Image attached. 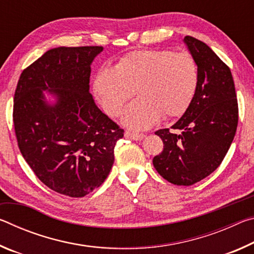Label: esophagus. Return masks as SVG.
Here are the masks:
<instances>
[{"label": "esophagus", "mask_w": 254, "mask_h": 254, "mask_svg": "<svg viewBox=\"0 0 254 254\" xmlns=\"http://www.w3.org/2000/svg\"><path fill=\"white\" fill-rule=\"evenodd\" d=\"M126 134L127 137H130V139H133V140H142L143 137L145 136L143 133H135V132H131V131H126Z\"/></svg>", "instance_id": "1"}]
</instances>
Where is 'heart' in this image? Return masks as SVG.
I'll list each match as a JSON object with an SVG mask.
<instances>
[{"mask_svg":"<svg viewBox=\"0 0 254 254\" xmlns=\"http://www.w3.org/2000/svg\"><path fill=\"white\" fill-rule=\"evenodd\" d=\"M195 58L167 49L136 50L120 59L114 68L97 75L94 91L107 114L118 115L134 95L140 98L123 112L122 122L143 130L165 119L179 118L187 111L198 87Z\"/></svg>","mask_w":254,"mask_h":254,"instance_id":"b5f03b06","label":"heart"}]
</instances>
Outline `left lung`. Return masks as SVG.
Here are the masks:
<instances>
[{"label":"left lung","mask_w":254,"mask_h":254,"mask_svg":"<svg viewBox=\"0 0 254 254\" xmlns=\"http://www.w3.org/2000/svg\"><path fill=\"white\" fill-rule=\"evenodd\" d=\"M184 41L198 65V87L187 111L171 127L180 133L156 131L165 145L152 162L169 183L190 186L212 174L226 156L238 127L239 107L229 66L203 41L190 36Z\"/></svg>","instance_id":"left-lung-1"}]
</instances>
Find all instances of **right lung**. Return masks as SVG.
<instances>
[{"instance_id":"obj_1","label":"right lung","mask_w":254,"mask_h":254,"mask_svg":"<svg viewBox=\"0 0 254 254\" xmlns=\"http://www.w3.org/2000/svg\"><path fill=\"white\" fill-rule=\"evenodd\" d=\"M102 51L98 46L50 49L22 71L14 93L21 153L47 187L69 197H84L104 183L124 133L89 93L91 65ZM44 90L56 98L54 105Z\"/></svg>"}]
</instances>
